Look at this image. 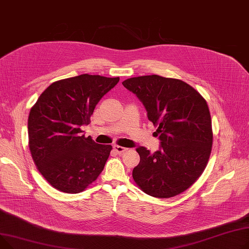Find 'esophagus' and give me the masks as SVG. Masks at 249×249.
Wrapping results in <instances>:
<instances>
[{"label": "esophagus", "instance_id": "1", "mask_svg": "<svg viewBox=\"0 0 249 249\" xmlns=\"http://www.w3.org/2000/svg\"><path fill=\"white\" fill-rule=\"evenodd\" d=\"M113 150H114L116 153H118V154H122V153H124V151H126L125 148L121 147V145H113Z\"/></svg>", "mask_w": 249, "mask_h": 249}]
</instances>
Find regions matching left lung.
Returning <instances> with one entry per match:
<instances>
[{
	"mask_svg": "<svg viewBox=\"0 0 249 249\" xmlns=\"http://www.w3.org/2000/svg\"><path fill=\"white\" fill-rule=\"evenodd\" d=\"M123 85L143 105L160 141L155 153L137 148L141 160L133 170L135 182L156 198L181 194L201 176L211 153L212 123L206 100L186 82L159 75L128 78Z\"/></svg>",
	"mask_w": 249,
	"mask_h": 249,
	"instance_id": "1",
	"label": "left lung"
}]
</instances>
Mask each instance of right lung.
<instances>
[{"mask_svg": "<svg viewBox=\"0 0 249 249\" xmlns=\"http://www.w3.org/2000/svg\"><path fill=\"white\" fill-rule=\"evenodd\" d=\"M120 77L81 74L53 82L42 92L28 118L29 148L42 176L55 189L76 194L97 179L112 149L85 138L101 97Z\"/></svg>", "mask_w": 249, "mask_h": 249, "instance_id": "1", "label": "right lung"}]
</instances>
